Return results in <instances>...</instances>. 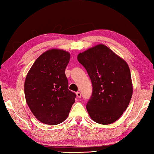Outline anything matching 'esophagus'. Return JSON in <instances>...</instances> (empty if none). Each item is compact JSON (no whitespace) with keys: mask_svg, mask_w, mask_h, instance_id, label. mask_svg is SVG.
Returning a JSON list of instances; mask_svg holds the SVG:
<instances>
[{"mask_svg":"<svg viewBox=\"0 0 154 154\" xmlns=\"http://www.w3.org/2000/svg\"><path fill=\"white\" fill-rule=\"evenodd\" d=\"M81 93L80 92H76V96L78 98H81Z\"/></svg>","mask_w":154,"mask_h":154,"instance_id":"obj_1","label":"esophagus"}]
</instances>
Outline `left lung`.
Instances as JSON below:
<instances>
[{
  "label": "left lung",
  "instance_id": "8db88e82",
  "mask_svg": "<svg viewBox=\"0 0 154 154\" xmlns=\"http://www.w3.org/2000/svg\"><path fill=\"white\" fill-rule=\"evenodd\" d=\"M77 59L92 83V95L86 105L90 118L103 125L115 122L127 109L133 95L128 65L104 44L79 54Z\"/></svg>",
  "mask_w": 154,
  "mask_h": 154
}]
</instances>
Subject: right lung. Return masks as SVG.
I'll use <instances>...</instances> for the list:
<instances>
[{
    "label": "right lung",
    "instance_id": "1",
    "mask_svg": "<svg viewBox=\"0 0 154 154\" xmlns=\"http://www.w3.org/2000/svg\"><path fill=\"white\" fill-rule=\"evenodd\" d=\"M70 55L51 49L40 55L25 78L24 91L27 104L38 121L57 125L68 117L76 94L69 89L65 75Z\"/></svg>",
    "mask_w": 154,
    "mask_h": 154
}]
</instances>
